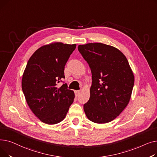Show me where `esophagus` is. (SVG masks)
I'll return each mask as SVG.
<instances>
[{
	"label": "esophagus",
	"mask_w": 157,
	"mask_h": 157,
	"mask_svg": "<svg viewBox=\"0 0 157 157\" xmlns=\"http://www.w3.org/2000/svg\"><path fill=\"white\" fill-rule=\"evenodd\" d=\"M79 94H80V91H79V90H76V91H75V95H76V97L79 96Z\"/></svg>",
	"instance_id": "esophagus-1"
}]
</instances>
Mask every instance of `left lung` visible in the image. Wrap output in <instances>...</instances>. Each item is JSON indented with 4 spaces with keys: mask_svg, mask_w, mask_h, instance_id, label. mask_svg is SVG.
<instances>
[{
    "mask_svg": "<svg viewBox=\"0 0 157 157\" xmlns=\"http://www.w3.org/2000/svg\"><path fill=\"white\" fill-rule=\"evenodd\" d=\"M78 50L92 74L88 101L83 108L96 123L113 121L129 103L134 76L126 56L118 49L102 43L79 45Z\"/></svg>",
    "mask_w": 157,
    "mask_h": 157,
    "instance_id": "1",
    "label": "left lung"
}]
</instances>
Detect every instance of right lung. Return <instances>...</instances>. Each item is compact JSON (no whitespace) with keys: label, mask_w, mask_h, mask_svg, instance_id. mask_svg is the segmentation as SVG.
I'll list each match as a JSON object with an SVG mask.
<instances>
[{"label":"right lung","mask_w":157,"mask_h":157,"mask_svg":"<svg viewBox=\"0 0 157 157\" xmlns=\"http://www.w3.org/2000/svg\"><path fill=\"white\" fill-rule=\"evenodd\" d=\"M76 44L52 43L38 48L29 59L21 79V87L30 109L42 122L59 123L65 118L75 97L67 84L64 68Z\"/></svg>","instance_id":"right-lung-1"}]
</instances>
